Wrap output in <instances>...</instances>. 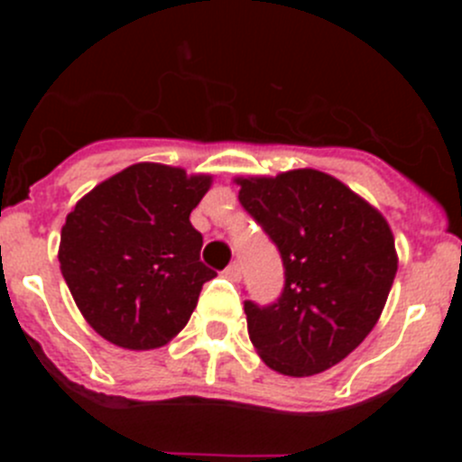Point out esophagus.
<instances>
[{
	"label": "esophagus",
	"instance_id": "34e87169",
	"mask_svg": "<svg viewBox=\"0 0 462 462\" xmlns=\"http://www.w3.org/2000/svg\"><path fill=\"white\" fill-rule=\"evenodd\" d=\"M224 275H226L231 282H238L240 280V263H238V261H234V263H231V266L224 271Z\"/></svg>",
	"mask_w": 462,
	"mask_h": 462
}]
</instances>
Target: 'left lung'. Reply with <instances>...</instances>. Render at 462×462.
Segmentation results:
<instances>
[{
    "label": "left lung",
    "mask_w": 462,
    "mask_h": 462,
    "mask_svg": "<svg viewBox=\"0 0 462 462\" xmlns=\"http://www.w3.org/2000/svg\"><path fill=\"white\" fill-rule=\"evenodd\" d=\"M243 208L284 263V291L259 308L245 300L247 333L280 374L324 373L368 337L389 298L398 254L382 212L314 169L236 178Z\"/></svg>",
    "instance_id": "left-lung-1"
}]
</instances>
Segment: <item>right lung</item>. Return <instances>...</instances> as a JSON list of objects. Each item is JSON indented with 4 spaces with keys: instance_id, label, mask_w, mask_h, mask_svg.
I'll return each instance as SVG.
<instances>
[{
    "instance_id": "obj_1",
    "label": "right lung",
    "mask_w": 462,
    "mask_h": 462,
    "mask_svg": "<svg viewBox=\"0 0 462 462\" xmlns=\"http://www.w3.org/2000/svg\"><path fill=\"white\" fill-rule=\"evenodd\" d=\"M210 185L212 175L141 162L71 208L57 259L104 340L145 352L185 328L203 284L217 275L201 261L203 236L189 222Z\"/></svg>"
}]
</instances>
